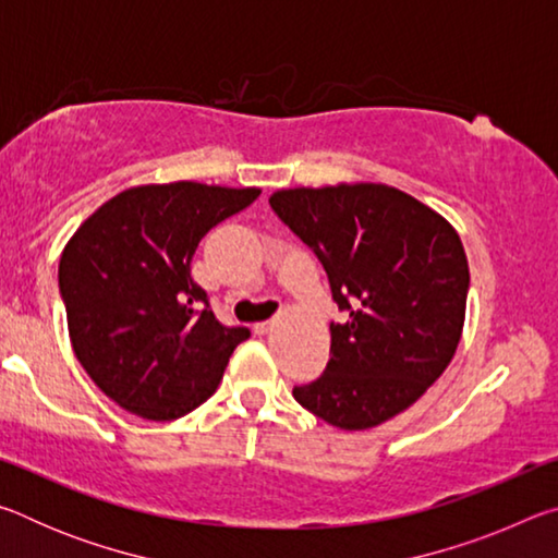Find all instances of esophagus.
<instances>
[{"instance_id": "34e87169", "label": "esophagus", "mask_w": 558, "mask_h": 558, "mask_svg": "<svg viewBox=\"0 0 558 558\" xmlns=\"http://www.w3.org/2000/svg\"><path fill=\"white\" fill-rule=\"evenodd\" d=\"M270 329H272V319H266V323L253 325V332H256V335H268Z\"/></svg>"}]
</instances>
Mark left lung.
Segmentation results:
<instances>
[{"instance_id": "obj_1", "label": "left lung", "mask_w": 558, "mask_h": 558, "mask_svg": "<svg viewBox=\"0 0 558 558\" xmlns=\"http://www.w3.org/2000/svg\"><path fill=\"white\" fill-rule=\"evenodd\" d=\"M270 209L323 263L344 315L329 325L325 372L292 396L342 430L393 418L426 393L458 349L470 290L460 235L386 184L282 189Z\"/></svg>"}]
</instances>
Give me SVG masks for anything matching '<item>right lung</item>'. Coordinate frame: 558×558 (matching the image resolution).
Here are the masks:
<instances>
[{"mask_svg": "<svg viewBox=\"0 0 558 558\" xmlns=\"http://www.w3.org/2000/svg\"><path fill=\"white\" fill-rule=\"evenodd\" d=\"M258 194L196 182L132 186L63 248L59 290L73 352L125 411L182 418L216 391L233 349L251 337L216 319L192 258L216 223Z\"/></svg>", "mask_w": 558, "mask_h": 558, "instance_id": "right-lung-1", "label": "right lung"}]
</instances>
